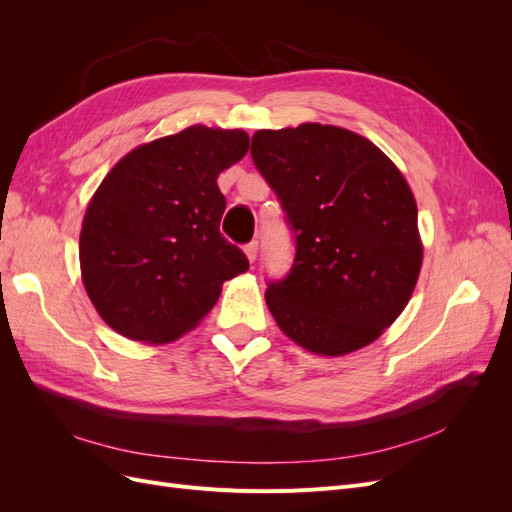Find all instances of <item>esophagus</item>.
<instances>
[{"mask_svg":"<svg viewBox=\"0 0 512 512\" xmlns=\"http://www.w3.org/2000/svg\"><path fill=\"white\" fill-rule=\"evenodd\" d=\"M243 250H245L247 260L254 262V260H256V256H258V241H250V243H247V245L243 247Z\"/></svg>","mask_w":512,"mask_h":512,"instance_id":"obj_1","label":"esophagus"}]
</instances>
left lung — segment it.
<instances>
[{
	"label": "left lung",
	"instance_id": "8db88e82",
	"mask_svg": "<svg viewBox=\"0 0 512 512\" xmlns=\"http://www.w3.org/2000/svg\"><path fill=\"white\" fill-rule=\"evenodd\" d=\"M250 153L294 237L288 275L265 292L275 322L322 356L371 344L404 312L423 262L404 175L367 138L320 123L258 130Z\"/></svg>",
	"mask_w": 512,
	"mask_h": 512
}]
</instances>
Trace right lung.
<instances>
[{
	"label": "right lung",
	"mask_w": 512,
	"mask_h": 512,
	"mask_svg": "<svg viewBox=\"0 0 512 512\" xmlns=\"http://www.w3.org/2000/svg\"><path fill=\"white\" fill-rule=\"evenodd\" d=\"M250 147L243 130L185 128L132 149L85 211L83 284L108 327L166 344L218 303L222 284L250 262L220 232L218 175Z\"/></svg>",
	"instance_id": "obj_1"
}]
</instances>
